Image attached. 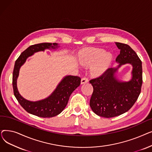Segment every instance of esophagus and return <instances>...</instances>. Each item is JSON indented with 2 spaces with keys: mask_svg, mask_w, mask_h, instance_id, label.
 I'll use <instances>...</instances> for the list:
<instances>
[{
  "mask_svg": "<svg viewBox=\"0 0 152 152\" xmlns=\"http://www.w3.org/2000/svg\"><path fill=\"white\" fill-rule=\"evenodd\" d=\"M88 81H89V80H88V79H87V77H83V78L81 79V84H83L88 83Z\"/></svg>",
  "mask_w": 152,
  "mask_h": 152,
  "instance_id": "obj_1",
  "label": "esophagus"
}]
</instances>
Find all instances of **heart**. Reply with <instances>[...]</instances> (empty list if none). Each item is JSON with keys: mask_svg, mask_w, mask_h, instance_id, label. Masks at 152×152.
<instances>
[{"mask_svg": "<svg viewBox=\"0 0 152 152\" xmlns=\"http://www.w3.org/2000/svg\"><path fill=\"white\" fill-rule=\"evenodd\" d=\"M113 56L102 49L84 50L79 54V61L84 66H91V74L99 76L104 74L110 66Z\"/></svg>", "mask_w": 152, "mask_h": 152, "instance_id": "b5f03b06", "label": "heart"}]
</instances>
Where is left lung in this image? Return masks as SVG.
<instances>
[{
	"instance_id": "left-lung-1",
	"label": "left lung",
	"mask_w": 152,
	"mask_h": 152,
	"mask_svg": "<svg viewBox=\"0 0 152 152\" xmlns=\"http://www.w3.org/2000/svg\"><path fill=\"white\" fill-rule=\"evenodd\" d=\"M115 44L120 50L116 58L118 66L108 68L104 74L89 81L94 89L91 108L98 116L107 118L127 112L137 100L142 84V61L138 55L129 45ZM126 64L133 66L132 77L129 82H121L116 78L115 73Z\"/></svg>"
}]
</instances>
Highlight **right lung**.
<instances>
[{"label": "right lung", "instance_id": "1", "mask_svg": "<svg viewBox=\"0 0 152 152\" xmlns=\"http://www.w3.org/2000/svg\"><path fill=\"white\" fill-rule=\"evenodd\" d=\"M58 47L57 43L46 42L31 45L21 53L15 61L12 81L14 95L21 106L30 114L42 118H51L59 115L66 107L72 92L81 84L80 77L68 75L62 79L50 95L43 100L32 102L23 98L20 94L17 81L20 69L26 59L36 52L45 49H55Z\"/></svg>", "mask_w": 152, "mask_h": 152}]
</instances>
